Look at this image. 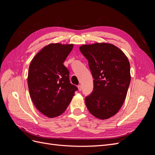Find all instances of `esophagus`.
<instances>
[{"label": "esophagus", "instance_id": "34e87169", "mask_svg": "<svg viewBox=\"0 0 155 155\" xmlns=\"http://www.w3.org/2000/svg\"><path fill=\"white\" fill-rule=\"evenodd\" d=\"M78 90L79 91H81L82 90V86L81 85H78Z\"/></svg>", "mask_w": 155, "mask_h": 155}]
</instances>
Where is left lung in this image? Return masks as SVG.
<instances>
[{
    "mask_svg": "<svg viewBox=\"0 0 155 155\" xmlns=\"http://www.w3.org/2000/svg\"><path fill=\"white\" fill-rule=\"evenodd\" d=\"M79 50L88 60L94 78V89L85 97L86 106L96 118L109 119L120 110L126 98L130 82L129 59L110 43L83 45Z\"/></svg>",
    "mask_w": 155,
    "mask_h": 155,
    "instance_id": "1",
    "label": "left lung"
}]
</instances>
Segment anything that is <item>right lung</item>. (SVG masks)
Instances as JSON below:
<instances>
[{
	"mask_svg": "<svg viewBox=\"0 0 155 155\" xmlns=\"http://www.w3.org/2000/svg\"><path fill=\"white\" fill-rule=\"evenodd\" d=\"M73 46V44H49L30 63L28 85L31 99L48 118L62 114L78 90L70 83L69 71L63 64Z\"/></svg>",
	"mask_w": 155,
	"mask_h": 155,
	"instance_id": "obj_1",
	"label": "right lung"
}]
</instances>
